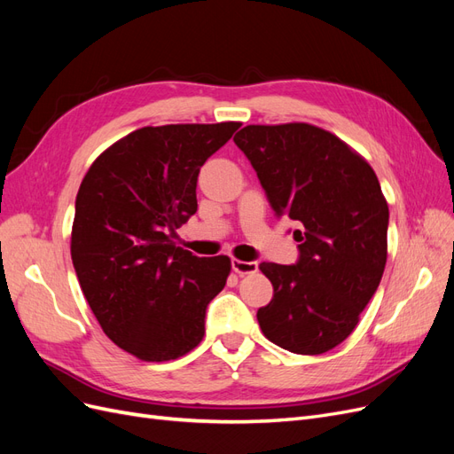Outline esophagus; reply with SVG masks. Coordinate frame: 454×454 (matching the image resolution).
I'll list each match as a JSON object with an SVG mask.
<instances>
[{
	"mask_svg": "<svg viewBox=\"0 0 454 454\" xmlns=\"http://www.w3.org/2000/svg\"><path fill=\"white\" fill-rule=\"evenodd\" d=\"M231 267L239 274H252L257 270V261H240V259H231Z\"/></svg>",
	"mask_w": 454,
	"mask_h": 454,
	"instance_id": "1",
	"label": "esophagus"
}]
</instances>
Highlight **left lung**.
Segmentation results:
<instances>
[{
	"instance_id": "left-lung-1",
	"label": "left lung",
	"mask_w": 454,
	"mask_h": 454,
	"mask_svg": "<svg viewBox=\"0 0 454 454\" xmlns=\"http://www.w3.org/2000/svg\"><path fill=\"white\" fill-rule=\"evenodd\" d=\"M235 144L274 215L301 225L294 265H259L274 294L257 322L284 350H332L354 332L387 265L388 204L377 176L337 136L307 122L244 127Z\"/></svg>"
}]
</instances>
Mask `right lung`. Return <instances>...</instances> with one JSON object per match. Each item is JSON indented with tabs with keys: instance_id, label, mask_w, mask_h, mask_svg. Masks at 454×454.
Wrapping results in <instances>:
<instances>
[{
	"instance_id": "right-lung-1",
	"label": "right lung",
	"mask_w": 454,
	"mask_h": 454,
	"mask_svg": "<svg viewBox=\"0 0 454 454\" xmlns=\"http://www.w3.org/2000/svg\"><path fill=\"white\" fill-rule=\"evenodd\" d=\"M239 127H144L106 149L81 182L77 280L104 333L136 358L176 360L202 340L231 261L176 248L172 237L197 212L200 167Z\"/></svg>"
}]
</instances>
